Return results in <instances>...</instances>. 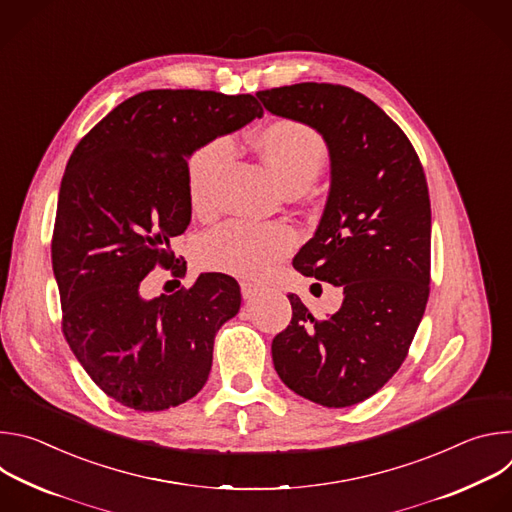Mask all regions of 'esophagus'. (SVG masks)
<instances>
[{
  "mask_svg": "<svg viewBox=\"0 0 512 512\" xmlns=\"http://www.w3.org/2000/svg\"><path fill=\"white\" fill-rule=\"evenodd\" d=\"M241 294H243L245 300H255V298L261 294V287L243 281V283H241Z\"/></svg>",
  "mask_w": 512,
  "mask_h": 512,
  "instance_id": "obj_1",
  "label": "esophagus"
}]
</instances>
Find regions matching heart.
<instances>
[{"instance_id":"b5f03b06","label":"heart","mask_w":512,"mask_h":512,"mask_svg":"<svg viewBox=\"0 0 512 512\" xmlns=\"http://www.w3.org/2000/svg\"><path fill=\"white\" fill-rule=\"evenodd\" d=\"M253 145L269 172L285 188H308L320 174L328 150L322 135L296 119H273L257 129ZM231 158L227 139H214L188 162V198L198 216H210L216 208L214 186ZM298 233L285 223L253 225L233 221L210 233L202 243V261L214 271L235 277H265L291 249Z\"/></svg>"}]
</instances>
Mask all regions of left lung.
Segmentation results:
<instances>
[{
	"label": "left lung",
	"mask_w": 512,
	"mask_h": 512,
	"mask_svg": "<svg viewBox=\"0 0 512 512\" xmlns=\"http://www.w3.org/2000/svg\"><path fill=\"white\" fill-rule=\"evenodd\" d=\"M279 117L314 127L330 154V192L314 237L294 257L308 277L340 285L342 306L316 320L291 294L273 338L279 379L324 407L375 395L403 364L429 298L431 206L421 162L369 97L330 83L257 93Z\"/></svg>",
	"instance_id": "obj_1"
}]
</instances>
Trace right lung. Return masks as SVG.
<instances>
[{
	"mask_svg": "<svg viewBox=\"0 0 512 512\" xmlns=\"http://www.w3.org/2000/svg\"><path fill=\"white\" fill-rule=\"evenodd\" d=\"M261 115L253 95L143 91L66 164L52 235L62 332L95 385L125 407H176L208 379L214 336L241 308L239 283L200 273L172 296L145 300L139 289L158 265L186 273L170 241L190 225L188 158Z\"/></svg>",
	"mask_w": 512,
	"mask_h": 512,
	"instance_id": "add662e5",
	"label": "right lung"
}]
</instances>
